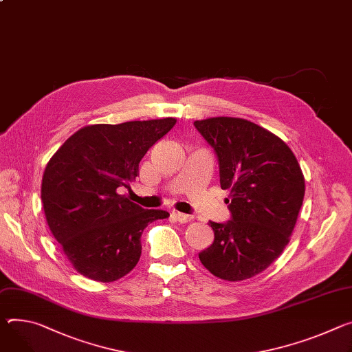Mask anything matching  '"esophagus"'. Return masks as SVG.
Masks as SVG:
<instances>
[{
	"label": "esophagus",
	"instance_id": "34e87169",
	"mask_svg": "<svg viewBox=\"0 0 352 352\" xmlns=\"http://www.w3.org/2000/svg\"><path fill=\"white\" fill-rule=\"evenodd\" d=\"M173 216L179 223H188L190 219H192V217H190V214H185V213H181V212H173Z\"/></svg>",
	"mask_w": 352,
	"mask_h": 352
}]
</instances>
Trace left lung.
<instances>
[{"instance_id": "obj_1", "label": "left lung", "mask_w": 352, "mask_h": 352, "mask_svg": "<svg viewBox=\"0 0 352 352\" xmlns=\"http://www.w3.org/2000/svg\"><path fill=\"white\" fill-rule=\"evenodd\" d=\"M194 126L214 150L230 219L209 221L213 243L199 260L225 280L248 279L282 254L303 204L305 178L292 150L264 127L240 118H210Z\"/></svg>"}]
</instances>
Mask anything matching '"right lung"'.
Instances as JSON below:
<instances>
[{
  "instance_id": "1",
  "label": "right lung",
  "mask_w": 352,
  "mask_h": 352,
  "mask_svg": "<svg viewBox=\"0 0 352 352\" xmlns=\"http://www.w3.org/2000/svg\"><path fill=\"white\" fill-rule=\"evenodd\" d=\"M175 122L166 118L85 126L50 158L42 179L45 216L81 275L113 282L129 274L139 263L146 226L170 216L131 202L118 188H129L140 160Z\"/></svg>"
}]
</instances>
